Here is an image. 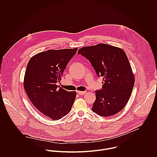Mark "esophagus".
I'll use <instances>...</instances> for the list:
<instances>
[{
	"label": "esophagus",
	"mask_w": 157,
	"mask_h": 157,
	"mask_svg": "<svg viewBox=\"0 0 157 157\" xmlns=\"http://www.w3.org/2000/svg\"><path fill=\"white\" fill-rule=\"evenodd\" d=\"M86 91H77V93L79 94V95H83L86 93Z\"/></svg>",
	"instance_id": "esophagus-1"
}]
</instances>
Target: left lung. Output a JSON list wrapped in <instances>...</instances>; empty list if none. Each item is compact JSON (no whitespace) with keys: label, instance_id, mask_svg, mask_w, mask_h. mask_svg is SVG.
Returning a JSON list of instances; mask_svg holds the SVG:
<instances>
[{"label":"left lung","instance_id":"8db88e82","mask_svg":"<svg viewBox=\"0 0 157 157\" xmlns=\"http://www.w3.org/2000/svg\"><path fill=\"white\" fill-rule=\"evenodd\" d=\"M82 54L90 60L98 76L103 77V87L95 91L92 110L102 117L120 112L126 106L135 83L134 74L123 49L105 44L80 48Z\"/></svg>","mask_w":157,"mask_h":157}]
</instances>
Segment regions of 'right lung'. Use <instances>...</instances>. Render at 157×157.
Masks as SVG:
<instances>
[{
    "label": "right lung",
    "instance_id": "1",
    "mask_svg": "<svg viewBox=\"0 0 157 157\" xmlns=\"http://www.w3.org/2000/svg\"><path fill=\"white\" fill-rule=\"evenodd\" d=\"M78 48L49 49L39 52L29 60L23 86L33 105L46 117L59 120L70 112L77 92L67 91L56 85Z\"/></svg>",
    "mask_w": 157,
    "mask_h": 157
}]
</instances>
